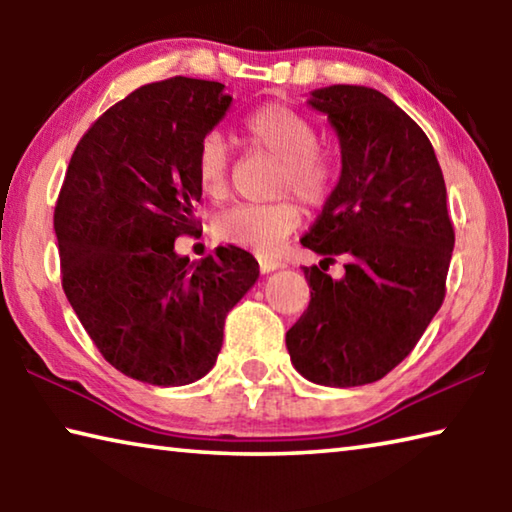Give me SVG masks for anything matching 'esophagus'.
Listing matches in <instances>:
<instances>
[{"mask_svg": "<svg viewBox=\"0 0 512 512\" xmlns=\"http://www.w3.org/2000/svg\"><path fill=\"white\" fill-rule=\"evenodd\" d=\"M277 268H280V264H277L275 259L259 257V271H262L264 275H266V273H273V271H277Z\"/></svg>", "mask_w": 512, "mask_h": 512, "instance_id": "esophagus-1", "label": "esophagus"}]
</instances>
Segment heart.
<instances>
[{"label":"heart","mask_w":512,"mask_h":512,"mask_svg":"<svg viewBox=\"0 0 512 512\" xmlns=\"http://www.w3.org/2000/svg\"><path fill=\"white\" fill-rule=\"evenodd\" d=\"M246 133L259 151L282 162L280 194L293 192L309 205L325 201L332 187V167L318 153L320 135L314 121L296 108L271 103L246 119ZM196 180L201 192L210 198L228 194L230 153L221 133H207L198 142ZM298 225L300 207L291 201L268 205L241 203L216 219V235L225 244L268 255L275 253Z\"/></svg>","instance_id":"b5f03b06"}]
</instances>
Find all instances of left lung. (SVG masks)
<instances>
[{
	"mask_svg": "<svg viewBox=\"0 0 512 512\" xmlns=\"http://www.w3.org/2000/svg\"><path fill=\"white\" fill-rule=\"evenodd\" d=\"M341 146V176L300 244L311 300L287 332L291 363L320 386H363L409 357L445 298L454 228L443 171L422 128L379 90L309 92ZM341 254L346 273L324 271Z\"/></svg>",
	"mask_w": 512,
	"mask_h": 512,
	"instance_id": "8db88e82",
	"label": "left lung"
}]
</instances>
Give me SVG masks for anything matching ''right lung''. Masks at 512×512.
<instances>
[{
    "label": "right lung",
    "mask_w": 512,
    "mask_h": 512,
    "mask_svg": "<svg viewBox=\"0 0 512 512\" xmlns=\"http://www.w3.org/2000/svg\"><path fill=\"white\" fill-rule=\"evenodd\" d=\"M223 90L173 76L128 94L83 135L56 203L69 305L103 359L144 384L205 377L225 316L259 277L237 246L198 262L173 248L196 228V151L230 110Z\"/></svg>",
    "instance_id": "1"
}]
</instances>
